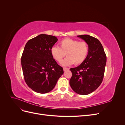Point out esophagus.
I'll return each mask as SVG.
<instances>
[{
    "instance_id": "obj_1",
    "label": "esophagus",
    "mask_w": 125,
    "mask_h": 125,
    "mask_svg": "<svg viewBox=\"0 0 125 125\" xmlns=\"http://www.w3.org/2000/svg\"><path fill=\"white\" fill-rule=\"evenodd\" d=\"M63 71H67V70H68L69 69L68 68L63 67Z\"/></svg>"
}]
</instances>
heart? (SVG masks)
<instances>
[{
  "mask_svg": "<svg viewBox=\"0 0 125 125\" xmlns=\"http://www.w3.org/2000/svg\"><path fill=\"white\" fill-rule=\"evenodd\" d=\"M59 47L53 46L51 49V54L56 62L61 63L66 55L67 57L62 62L64 66H69L75 63L80 65L86 58L89 53L88 44L85 42L65 39L60 42Z\"/></svg>",
  "mask_w": 125,
  "mask_h": 125,
  "instance_id": "heart-1",
  "label": "heart"
}]
</instances>
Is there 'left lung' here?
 <instances>
[{
  "instance_id": "obj_1",
  "label": "left lung",
  "mask_w": 125,
  "mask_h": 125,
  "mask_svg": "<svg viewBox=\"0 0 125 125\" xmlns=\"http://www.w3.org/2000/svg\"><path fill=\"white\" fill-rule=\"evenodd\" d=\"M88 44L89 53L80 65L70 69L72 77L69 84L74 91L88 95L97 89L103 81L106 56L100 42L89 35L77 36Z\"/></svg>"
}]
</instances>
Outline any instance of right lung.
I'll return each instance as SVG.
<instances>
[{
    "instance_id": "add662e5",
    "label": "right lung",
    "mask_w": 125,
    "mask_h": 125,
    "mask_svg": "<svg viewBox=\"0 0 125 125\" xmlns=\"http://www.w3.org/2000/svg\"><path fill=\"white\" fill-rule=\"evenodd\" d=\"M56 36L42 34L28 41L21 57V65L26 83L34 91L46 93L54 88L63 73V68L51 54L57 42Z\"/></svg>"
}]
</instances>
